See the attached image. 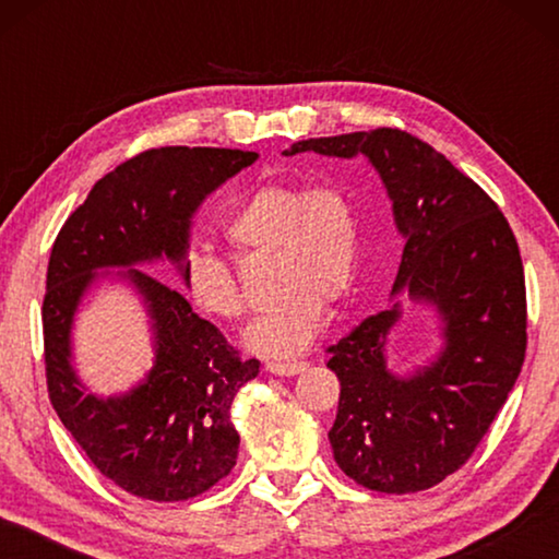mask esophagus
<instances>
[{
    "label": "esophagus",
    "mask_w": 559,
    "mask_h": 559,
    "mask_svg": "<svg viewBox=\"0 0 559 559\" xmlns=\"http://www.w3.org/2000/svg\"><path fill=\"white\" fill-rule=\"evenodd\" d=\"M308 367V362H302V359H269L266 362V370L271 374H281V377H290V374H298Z\"/></svg>",
    "instance_id": "1"
}]
</instances>
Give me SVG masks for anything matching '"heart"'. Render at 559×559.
Listing matches in <instances>:
<instances>
[{"instance_id": "b5f03b06", "label": "heart", "mask_w": 559, "mask_h": 559, "mask_svg": "<svg viewBox=\"0 0 559 559\" xmlns=\"http://www.w3.org/2000/svg\"><path fill=\"white\" fill-rule=\"evenodd\" d=\"M222 234L239 257H273V296L281 298L246 328V345L269 355L306 349L323 328L325 302L340 300L353 286L359 253L353 192L340 182L261 185L234 206ZM179 283L200 313L214 320L243 316L239 281L214 253L189 251Z\"/></svg>"}]
</instances>
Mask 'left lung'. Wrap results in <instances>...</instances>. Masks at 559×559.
Returning <instances> with one entry per match:
<instances>
[{"mask_svg":"<svg viewBox=\"0 0 559 559\" xmlns=\"http://www.w3.org/2000/svg\"><path fill=\"white\" fill-rule=\"evenodd\" d=\"M298 153L370 159L404 236L392 296L429 302L441 318V353L406 377L386 367L400 300L328 347L340 380L333 456L370 490H427L471 459L523 367L525 273L513 229L471 177L404 130L310 138L286 150Z\"/></svg>","mask_w":559,"mask_h":559,"instance_id":"1","label":"left lung"}]
</instances>
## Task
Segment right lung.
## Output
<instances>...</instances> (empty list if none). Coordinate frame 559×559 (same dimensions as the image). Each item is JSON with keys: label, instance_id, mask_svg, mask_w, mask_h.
Wrapping results in <instances>:
<instances>
[{"label": "right lung", "instance_id": "1", "mask_svg": "<svg viewBox=\"0 0 559 559\" xmlns=\"http://www.w3.org/2000/svg\"><path fill=\"white\" fill-rule=\"evenodd\" d=\"M257 157L226 147L147 150L98 179L53 241L41 308L49 400L93 466L130 496L187 500L236 466L231 402L261 362L241 359L182 293L138 266L167 259L182 273L197 206ZM110 267H128L119 275L146 302L156 362L130 393L96 397L70 365V328L82 296L107 275L97 271Z\"/></svg>", "mask_w": 559, "mask_h": 559}]
</instances>
